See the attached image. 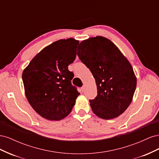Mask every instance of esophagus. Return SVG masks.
I'll return each mask as SVG.
<instances>
[{
  "mask_svg": "<svg viewBox=\"0 0 159 159\" xmlns=\"http://www.w3.org/2000/svg\"><path fill=\"white\" fill-rule=\"evenodd\" d=\"M81 91H82V92H84V91H85V86H84V85L82 86V87L81 88Z\"/></svg>",
  "mask_w": 159,
  "mask_h": 159,
  "instance_id": "1",
  "label": "esophagus"
}]
</instances>
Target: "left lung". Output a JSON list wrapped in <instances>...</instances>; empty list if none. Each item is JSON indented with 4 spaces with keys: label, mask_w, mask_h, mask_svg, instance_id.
Masks as SVG:
<instances>
[{
    "label": "left lung",
    "mask_w": 159,
    "mask_h": 159,
    "mask_svg": "<svg viewBox=\"0 0 159 159\" xmlns=\"http://www.w3.org/2000/svg\"><path fill=\"white\" fill-rule=\"evenodd\" d=\"M77 54L97 85L98 95L89 101L94 114L103 119L119 117L131 104L136 89L131 64L115 44L101 36L80 42Z\"/></svg>",
    "instance_id": "1"
}]
</instances>
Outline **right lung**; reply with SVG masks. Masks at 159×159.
Wrapping results in <instances>:
<instances>
[{
    "mask_svg": "<svg viewBox=\"0 0 159 159\" xmlns=\"http://www.w3.org/2000/svg\"><path fill=\"white\" fill-rule=\"evenodd\" d=\"M79 41L59 40L43 48L23 70L26 97L43 118L59 121L70 113L80 94L71 85L68 66L76 56Z\"/></svg>",
    "mask_w": 159,
    "mask_h": 159,
    "instance_id": "1",
    "label": "right lung"
}]
</instances>
